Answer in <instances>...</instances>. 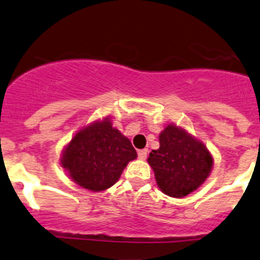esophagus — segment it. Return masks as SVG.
<instances>
[{"mask_svg": "<svg viewBox=\"0 0 260 260\" xmlns=\"http://www.w3.org/2000/svg\"><path fill=\"white\" fill-rule=\"evenodd\" d=\"M137 154H139L140 159H146V157H148V150L146 149H141V150L137 152Z\"/></svg>", "mask_w": 260, "mask_h": 260, "instance_id": "1", "label": "esophagus"}]
</instances>
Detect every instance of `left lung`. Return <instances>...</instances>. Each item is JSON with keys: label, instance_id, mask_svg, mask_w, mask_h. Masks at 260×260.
<instances>
[{"label": "left lung", "instance_id": "1", "mask_svg": "<svg viewBox=\"0 0 260 260\" xmlns=\"http://www.w3.org/2000/svg\"><path fill=\"white\" fill-rule=\"evenodd\" d=\"M158 187L173 198H183L202 186L211 174L213 158L202 141L169 124L159 135V149L148 158Z\"/></svg>", "mask_w": 260, "mask_h": 260}]
</instances>
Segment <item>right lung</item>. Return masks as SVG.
I'll use <instances>...</instances> for the list:
<instances>
[{
  "label": "right lung",
  "instance_id": "add662e5",
  "mask_svg": "<svg viewBox=\"0 0 260 260\" xmlns=\"http://www.w3.org/2000/svg\"><path fill=\"white\" fill-rule=\"evenodd\" d=\"M136 157L129 140L107 117L76 133L62 152L61 165L77 184L98 192L114 186Z\"/></svg>",
  "mask_w": 260,
  "mask_h": 260
}]
</instances>
